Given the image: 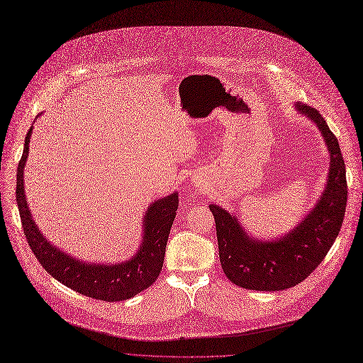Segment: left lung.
Segmentation results:
<instances>
[{"mask_svg":"<svg viewBox=\"0 0 363 363\" xmlns=\"http://www.w3.org/2000/svg\"><path fill=\"white\" fill-rule=\"evenodd\" d=\"M296 110L317 124L330 152L327 185L310 214L284 238L260 242L246 235L236 217L210 206L221 268L230 281L245 289L282 291L303 282L325 257L342 228L347 182L339 142L315 108L296 104Z\"/></svg>","mask_w":363,"mask_h":363,"instance_id":"obj_1","label":"left lung"}]
</instances>
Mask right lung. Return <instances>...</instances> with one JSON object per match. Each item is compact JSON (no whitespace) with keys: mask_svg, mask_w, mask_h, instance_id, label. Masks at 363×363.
Instances as JSON below:
<instances>
[{"mask_svg":"<svg viewBox=\"0 0 363 363\" xmlns=\"http://www.w3.org/2000/svg\"><path fill=\"white\" fill-rule=\"evenodd\" d=\"M31 128L26 136L17 168L16 199L27 243L40 265L59 282L100 301H124L149 288L159 277L172 223L178 210V192L153 203L145 216L143 243L135 257L116 265H89L57 250L39 232L27 207L23 171L28 155Z\"/></svg>","mask_w":363,"mask_h":363,"instance_id":"right-lung-1","label":"right lung"}]
</instances>
